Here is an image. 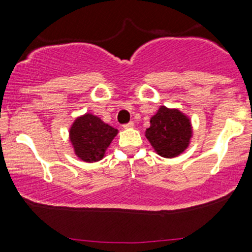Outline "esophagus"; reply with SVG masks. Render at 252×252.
<instances>
[{
    "label": "esophagus",
    "instance_id": "34e87169",
    "mask_svg": "<svg viewBox=\"0 0 252 252\" xmlns=\"http://www.w3.org/2000/svg\"><path fill=\"white\" fill-rule=\"evenodd\" d=\"M124 129H133L134 128V123L133 122H130V123H128V124H124Z\"/></svg>",
    "mask_w": 252,
    "mask_h": 252
}]
</instances>
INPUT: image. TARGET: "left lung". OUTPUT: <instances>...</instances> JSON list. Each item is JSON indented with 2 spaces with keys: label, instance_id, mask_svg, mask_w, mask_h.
I'll return each mask as SVG.
<instances>
[{
  "label": "left lung",
  "instance_id": "1",
  "mask_svg": "<svg viewBox=\"0 0 252 252\" xmlns=\"http://www.w3.org/2000/svg\"><path fill=\"white\" fill-rule=\"evenodd\" d=\"M145 136L161 157L174 158L189 147L192 138L190 117L178 108L161 106L150 118Z\"/></svg>",
  "mask_w": 252,
  "mask_h": 252
}]
</instances>
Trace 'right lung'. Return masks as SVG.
Listing matches in <instances>:
<instances>
[{
    "instance_id": "right-lung-1",
    "label": "right lung",
    "mask_w": 252,
    "mask_h": 252,
    "mask_svg": "<svg viewBox=\"0 0 252 252\" xmlns=\"http://www.w3.org/2000/svg\"><path fill=\"white\" fill-rule=\"evenodd\" d=\"M118 129L105 123L100 117L85 113L74 119L69 128V141L74 155L88 163L101 161Z\"/></svg>"
}]
</instances>
